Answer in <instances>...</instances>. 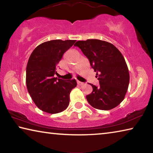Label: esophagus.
I'll return each mask as SVG.
<instances>
[{
	"label": "esophagus",
	"mask_w": 153,
	"mask_h": 153,
	"mask_svg": "<svg viewBox=\"0 0 153 153\" xmlns=\"http://www.w3.org/2000/svg\"><path fill=\"white\" fill-rule=\"evenodd\" d=\"M77 84L79 85V86H83V85L84 84V82H79V81H77Z\"/></svg>",
	"instance_id": "34e87169"
}]
</instances>
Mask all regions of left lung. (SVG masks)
Returning <instances> with one entry per match:
<instances>
[{"mask_svg": "<svg viewBox=\"0 0 153 153\" xmlns=\"http://www.w3.org/2000/svg\"><path fill=\"white\" fill-rule=\"evenodd\" d=\"M78 46L97 72L99 86L91 84L92 92L86 99L92 107L111 110L123 101L128 91L129 74L123 56L115 46L97 39L79 40Z\"/></svg>", "mask_w": 153, "mask_h": 153, "instance_id": "left-lung-1", "label": "left lung"}]
</instances>
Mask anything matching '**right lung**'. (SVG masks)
Returning a JSON list of instances; mask_svg holds the SVG:
<instances>
[{
    "label": "right lung",
    "instance_id": "add662e5",
    "mask_svg": "<svg viewBox=\"0 0 153 153\" xmlns=\"http://www.w3.org/2000/svg\"><path fill=\"white\" fill-rule=\"evenodd\" d=\"M76 40H53L38 45L28 60L26 86L36 105L44 112L55 114L65 110L69 94L77 86L76 79L65 81L55 77L63 55Z\"/></svg>",
    "mask_w": 153,
    "mask_h": 153
}]
</instances>
